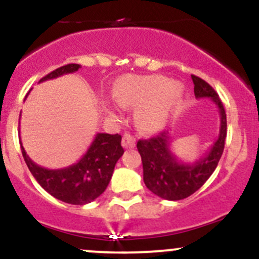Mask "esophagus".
<instances>
[{
  "mask_svg": "<svg viewBox=\"0 0 259 259\" xmlns=\"http://www.w3.org/2000/svg\"><path fill=\"white\" fill-rule=\"evenodd\" d=\"M121 145L124 146L125 149H132L135 146V138L133 137V135L130 134H124V137H122V140H121Z\"/></svg>",
  "mask_w": 259,
  "mask_h": 259,
  "instance_id": "1",
  "label": "esophagus"
}]
</instances>
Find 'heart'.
Segmentation results:
<instances>
[{
	"label": "heart",
	"instance_id": "b5f03b06",
	"mask_svg": "<svg viewBox=\"0 0 259 259\" xmlns=\"http://www.w3.org/2000/svg\"><path fill=\"white\" fill-rule=\"evenodd\" d=\"M183 95V88L164 76H127L117 81L115 100L121 106H138L135 119L145 130L161 126Z\"/></svg>",
	"mask_w": 259,
	"mask_h": 259
}]
</instances>
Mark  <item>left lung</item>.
<instances>
[{
    "instance_id": "obj_1",
    "label": "left lung",
    "mask_w": 259,
    "mask_h": 259,
    "mask_svg": "<svg viewBox=\"0 0 259 259\" xmlns=\"http://www.w3.org/2000/svg\"><path fill=\"white\" fill-rule=\"evenodd\" d=\"M197 99H210L219 110L221 125L215 142L207 154L193 163L183 161L171 151L169 132L137 144L143 161L144 183L150 192L166 200H180L197 192L215 170L227 137V115L218 94L208 82L192 75Z\"/></svg>"
}]
</instances>
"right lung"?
Returning <instances> with one entry per match:
<instances>
[{
    "label": "right lung",
    "instance_id": "obj_1",
    "mask_svg": "<svg viewBox=\"0 0 259 259\" xmlns=\"http://www.w3.org/2000/svg\"><path fill=\"white\" fill-rule=\"evenodd\" d=\"M80 67L79 64H67L50 72L40 82L76 72ZM20 144L26 165L38 184L56 199L75 205L88 204L105 192L115 164L124 154L121 135L98 133L77 163L62 169H48L31 160L22 143Z\"/></svg>",
    "mask_w": 259,
    "mask_h": 259
}]
</instances>
